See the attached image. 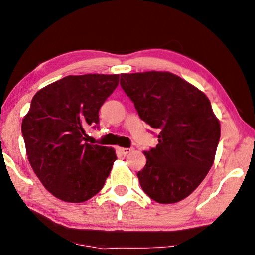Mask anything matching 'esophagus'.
Listing matches in <instances>:
<instances>
[{
	"instance_id": "obj_1",
	"label": "esophagus",
	"mask_w": 255,
	"mask_h": 255,
	"mask_svg": "<svg viewBox=\"0 0 255 255\" xmlns=\"http://www.w3.org/2000/svg\"><path fill=\"white\" fill-rule=\"evenodd\" d=\"M120 152H122L124 155H128L129 153L132 152V148H120Z\"/></svg>"
}]
</instances>
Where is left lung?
<instances>
[{
    "label": "left lung",
    "mask_w": 255,
    "mask_h": 255,
    "mask_svg": "<svg viewBox=\"0 0 255 255\" xmlns=\"http://www.w3.org/2000/svg\"><path fill=\"white\" fill-rule=\"evenodd\" d=\"M120 85L157 132L158 144L145 152L147 162L137 173L141 189L159 204L184 199L206 178L221 138L209 99L169 72L122 74Z\"/></svg>",
    "instance_id": "obj_1"
}]
</instances>
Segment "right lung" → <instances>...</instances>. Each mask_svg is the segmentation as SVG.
<instances>
[{
  "instance_id": "right-lung-1",
  "label": "right lung",
  "mask_w": 255,
  "mask_h": 255,
  "mask_svg": "<svg viewBox=\"0 0 255 255\" xmlns=\"http://www.w3.org/2000/svg\"><path fill=\"white\" fill-rule=\"evenodd\" d=\"M119 83V74L66 76L38 91L22 120L32 170L56 198L83 202L105 185L115 149L85 143L88 126L99 128V110Z\"/></svg>"
}]
</instances>
